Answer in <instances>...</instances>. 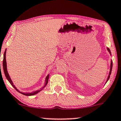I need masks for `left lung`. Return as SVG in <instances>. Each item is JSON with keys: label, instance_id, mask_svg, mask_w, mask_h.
<instances>
[{"label": "left lung", "instance_id": "1", "mask_svg": "<svg viewBox=\"0 0 121 121\" xmlns=\"http://www.w3.org/2000/svg\"><path fill=\"white\" fill-rule=\"evenodd\" d=\"M107 49L108 51L109 52V53H110V55H111V51H110L109 48H107ZM112 69V61L111 60V65H110V70H109V75H108V78H107V79L106 82H108V80H109V78H110V75H111V74ZM106 82H105V83H106Z\"/></svg>", "mask_w": 121, "mask_h": 121}]
</instances>
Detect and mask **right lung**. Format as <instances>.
Instances as JSON below:
<instances>
[{"label": "right lung", "mask_w": 121, "mask_h": 121, "mask_svg": "<svg viewBox=\"0 0 121 121\" xmlns=\"http://www.w3.org/2000/svg\"><path fill=\"white\" fill-rule=\"evenodd\" d=\"M6 51H7V50H5V52H4V56H3V66L4 73V74H5V75L6 78H7V80L9 81V82H10V84H11L12 86L14 87V88H15V89H16L17 91H18V92H19L20 93H21V94L24 95H27V96L33 95H35V94H37L39 92V91H42L43 89L46 86V85L47 84V82H48V78H49V74L47 75V76H46V78L45 85H44L43 87V88L41 89V90H38V91H33V92H31V93H23V92H21V91H18V89H17L16 87L15 86V85L13 84V82H12V80H11V78H10V77L9 75V74H8V73L7 68V62H6V56H5L6 55Z\"/></svg>", "instance_id": "right-lung-1"}]
</instances>
